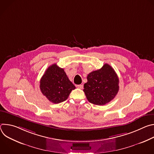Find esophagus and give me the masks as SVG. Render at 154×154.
I'll return each mask as SVG.
<instances>
[{
    "label": "esophagus",
    "mask_w": 154,
    "mask_h": 154,
    "mask_svg": "<svg viewBox=\"0 0 154 154\" xmlns=\"http://www.w3.org/2000/svg\"><path fill=\"white\" fill-rule=\"evenodd\" d=\"M77 88L79 89H83V85H77Z\"/></svg>",
    "instance_id": "34e87169"
}]
</instances>
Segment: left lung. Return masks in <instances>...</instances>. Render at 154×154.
<instances>
[{
    "instance_id": "8db88e82",
    "label": "left lung",
    "mask_w": 154,
    "mask_h": 154,
    "mask_svg": "<svg viewBox=\"0 0 154 154\" xmlns=\"http://www.w3.org/2000/svg\"><path fill=\"white\" fill-rule=\"evenodd\" d=\"M83 91L90 103L103 105L112 100L119 91V78L110 65L105 64L102 68L90 72Z\"/></svg>"
}]
</instances>
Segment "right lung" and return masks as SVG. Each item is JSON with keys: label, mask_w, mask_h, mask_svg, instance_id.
Listing matches in <instances>:
<instances>
[{"label": "right lung", "mask_w": 154, "mask_h": 154, "mask_svg": "<svg viewBox=\"0 0 154 154\" xmlns=\"http://www.w3.org/2000/svg\"><path fill=\"white\" fill-rule=\"evenodd\" d=\"M39 87L42 94L54 103L65 101L75 88L64 69L57 64L50 66L45 71L40 80Z\"/></svg>", "instance_id": "1"}]
</instances>
